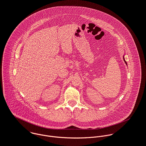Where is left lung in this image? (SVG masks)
<instances>
[{
  "mask_svg": "<svg viewBox=\"0 0 146 146\" xmlns=\"http://www.w3.org/2000/svg\"><path fill=\"white\" fill-rule=\"evenodd\" d=\"M124 56H123L124 61V62H125V64H126V65H127V62H126V61H125V59H124Z\"/></svg>",
  "mask_w": 146,
  "mask_h": 146,
  "instance_id": "left-lung-1",
  "label": "left lung"
}]
</instances>
